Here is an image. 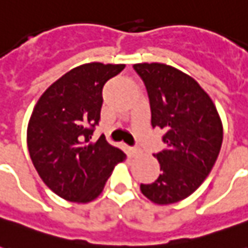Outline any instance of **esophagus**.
Listing matches in <instances>:
<instances>
[{"mask_svg":"<svg viewBox=\"0 0 248 248\" xmlns=\"http://www.w3.org/2000/svg\"><path fill=\"white\" fill-rule=\"evenodd\" d=\"M130 154H131V156H138L142 154V150H140V147H131L130 149Z\"/></svg>","mask_w":248,"mask_h":248,"instance_id":"esophagus-1","label":"esophagus"}]
</instances>
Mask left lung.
<instances>
[{"label":"left lung","instance_id":"8db88e82","mask_svg":"<svg viewBox=\"0 0 248 248\" xmlns=\"http://www.w3.org/2000/svg\"><path fill=\"white\" fill-rule=\"evenodd\" d=\"M151 108V126L165 131L166 149L154 154L161 174L140 191L156 204L182 201L201 186L217 162L223 126L213 99L192 77L165 63H137Z\"/></svg>","mask_w":248,"mask_h":248}]
</instances>
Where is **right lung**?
Here are the masks:
<instances>
[{
	"label": "right lung",
	"mask_w": 248,
	"mask_h": 248,
	"mask_svg": "<svg viewBox=\"0 0 248 248\" xmlns=\"http://www.w3.org/2000/svg\"><path fill=\"white\" fill-rule=\"evenodd\" d=\"M124 69L101 62L77 66L47 87L33 108L26 137L30 158L46 186L66 201H94L114 166L126 159L103 135L92 142L103 85Z\"/></svg>",
	"instance_id": "1"
}]
</instances>
